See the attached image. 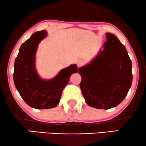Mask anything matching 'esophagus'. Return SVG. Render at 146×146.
I'll use <instances>...</instances> for the list:
<instances>
[{"mask_svg":"<svg viewBox=\"0 0 146 146\" xmlns=\"http://www.w3.org/2000/svg\"><path fill=\"white\" fill-rule=\"evenodd\" d=\"M83 64H84V61L82 60H80L77 62V66H78V68L82 66Z\"/></svg>","mask_w":146,"mask_h":146,"instance_id":"obj_1","label":"esophagus"}]
</instances>
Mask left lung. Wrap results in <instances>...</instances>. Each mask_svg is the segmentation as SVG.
Wrapping results in <instances>:
<instances>
[{
    "label": "left lung",
    "mask_w": 146,
    "mask_h": 146,
    "mask_svg": "<svg viewBox=\"0 0 146 146\" xmlns=\"http://www.w3.org/2000/svg\"><path fill=\"white\" fill-rule=\"evenodd\" d=\"M103 50L78 68L80 87L90 106L108 110L119 105L127 94L131 83V61L124 46L115 35L106 33Z\"/></svg>",
    "instance_id": "left-lung-1"
}]
</instances>
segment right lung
<instances>
[{
    "mask_svg": "<svg viewBox=\"0 0 146 146\" xmlns=\"http://www.w3.org/2000/svg\"><path fill=\"white\" fill-rule=\"evenodd\" d=\"M46 36L44 30L36 32L21 45L15 59L13 74L15 87L21 96L29 106L39 110L56 106L70 77L78 72L77 65L71 64L51 79L40 76L36 69V53L38 44Z\"/></svg>",
    "mask_w": 146,
    "mask_h": 146,
    "instance_id": "right-lung-1",
    "label": "right lung"
}]
</instances>
